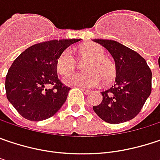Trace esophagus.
Masks as SVG:
<instances>
[{"label": "esophagus", "mask_w": 160, "mask_h": 160, "mask_svg": "<svg viewBox=\"0 0 160 160\" xmlns=\"http://www.w3.org/2000/svg\"><path fill=\"white\" fill-rule=\"evenodd\" d=\"M76 87H78V86H76ZM80 89H82V91L85 93V94H89L90 93V90H89V89H84V88H81V87H80Z\"/></svg>", "instance_id": "obj_1"}]
</instances>
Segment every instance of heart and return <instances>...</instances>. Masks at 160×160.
Returning <instances> with one entry per match:
<instances>
[{"label":"heart","instance_id":"1","mask_svg":"<svg viewBox=\"0 0 160 160\" xmlns=\"http://www.w3.org/2000/svg\"><path fill=\"white\" fill-rule=\"evenodd\" d=\"M80 55L89 58L84 67V73H72L64 78L68 85L83 88H95L102 82L110 83L116 78L117 68L113 61L105 56L104 50L97 44H85L79 50ZM76 61L70 50H65L59 56L56 67L57 71L62 75L70 73L75 68Z\"/></svg>","mask_w":160,"mask_h":160}]
</instances>
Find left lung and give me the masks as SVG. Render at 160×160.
<instances>
[{
    "mask_svg": "<svg viewBox=\"0 0 160 160\" xmlns=\"http://www.w3.org/2000/svg\"><path fill=\"white\" fill-rule=\"evenodd\" d=\"M93 42L108 50L117 68L114 86L100 92L102 101L93 110L108 123L128 121L139 113L151 93V71L144 58L123 44L101 39Z\"/></svg>",
    "mask_w": 160,
    "mask_h": 160,
    "instance_id": "left-lung-1",
    "label": "left lung"
}]
</instances>
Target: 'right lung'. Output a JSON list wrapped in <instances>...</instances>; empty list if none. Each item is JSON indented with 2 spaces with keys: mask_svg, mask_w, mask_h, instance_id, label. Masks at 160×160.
I'll return each instance as SVG.
<instances>
[{
  "mask_svg": "<svg viewBox=\"0 0 160 160\" xmlns=\"http://www.w3.org/2000/svg\"><path fill=\"white\" fill-rule=\"evenodd\" d=\"M80 41L70 39L38 43L15 59L6 75V95L26 119H47L62 107L71 88L59 80L56 62L61 52Z\"/></svg>",
  "mask_w": 160,
  "mask_h": 160,
  "instance_id": "obj_1",
  "label": "right lung"
}]
</instances>
